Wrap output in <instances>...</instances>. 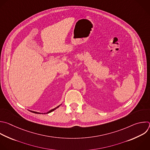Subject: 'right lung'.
Here are the masks:
<instances>
[{"label": "right lung", "instance_id": "right-lung-1", "mask_svg": "<svg viewBox=\"0 0 150 150\" xmlns=\"http://www.w3.org/2000/svg\"><path fill=\"white\" fill-rule=\"evenodd\" d=\"M60 105H59V106H58L57 107H56V108H54V109H52V110H50L49 111H48L47 113H44V114H48V113H50V112H52L53 111H54V110H55L57 108H58L59 107ZM30 112H32L33 113H35V114H41L42 113H40V112H35V111H30Z\"/></svg>", "mask_w": 150, "mask_h": 150}]
</instances>
